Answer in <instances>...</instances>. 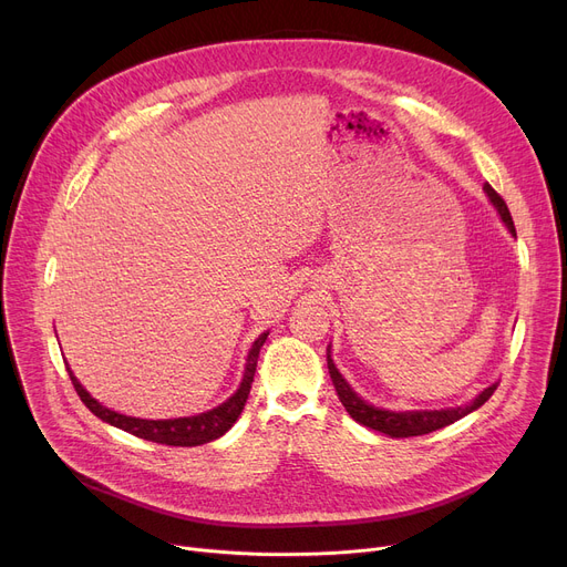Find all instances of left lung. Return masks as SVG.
<instances>
[{
  "mask_svg": "<svg viewBox=\"0 0 567 567\" xmlns=\"http://www.w3.org/2000/svg\"><path fill=\"white\" fill-rule=\"evenodd\" d=\"M489 204L496 208V214L501 218V223L508 227V231L517 238V231H515V223H513V216L508 212V206H505V202L501 199V195L489 186L485 184L483 186ZM326 361H329V374L333 379V385L338 391V398L340 402L344 404V409L349 411L351 419L355 423H361L370 430H377L381 434H389L393 439H402V436H419V434H430L434 430H441L445 425H451L460 419H464V415L473 413L475 409H481L489 398L492 393L496 391V383L487 385L485 391H481L478 395H475L471 402L466 404H460V406H445V409H411V411H395V409H383V406H374L372 402L363 400L359 393H355L349 381L340 374V370L336 368L333 359H331V344L329 349H326Z\"/></svg>",
  "mask_w": 567,
  "mask_h": 567,
  "instance_id": "8db88e82",
  "label": "left lung"
}]
</instances>
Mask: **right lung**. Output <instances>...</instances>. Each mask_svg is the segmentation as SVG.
Returning <instances> with one entry per match:
<instances>
[{
  "label": "right lung",
  "mask_w": 567,
  "mask_h": 567,
  "mask_svg": "<svg viewBox=\"0 0 567 567\" xmlns=\"http://www.w3.org/2000/svg\"><path fill=\"white\" fill-rule=\"evenodd\" d=\"M268 338V331H264L250 347L248 359H246V370H244V379L238 383V389L234 391L231 398H227L223 404L208 409L204 413L197 415H184V419H167V421H146V419H135V415H126L112 411L107 406H103L99 400H94L92 395L86 393L84 385L78 381V377L69 370L71 381L75 385V391L80 395V400L84 402V406L92 411L94 415L112 427L124 430L128 434H135L140 439L154 441V443H165V445H202L208 441L220 439L225 432L231 430V425L238 421L241 415L246 400L250 395V385L255 379V370H257V359H259V349L264 347Z\"/></svg>",
  "instance_id": "obj_1"
}]
</instances>
